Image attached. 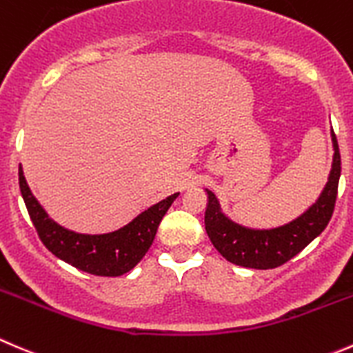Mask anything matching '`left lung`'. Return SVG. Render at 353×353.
Returning <instances> with one entry per match:
<instances>
[{
	"label": "left lung",
	"instance_id": "1",
	"mask_svg": "<svg viewBox=\"0 0 353 353\" xmlns=\"http://www.w3.org/2000/svg\"><path fill=\"white\" fill-rule=\"evenodd\" d=\"M333 163L323 193L300 217L272 229H252L236 224L225 217L219 200L207 190L208 203L205 210V229L212 245L231 263L248 269H274L288 262L316 239L330 222L338 194V181L341 174V159L338 141L331 131Z\"/></svg>",
	"mask_w": 353,
	"mask_h": 353
}]
</instances>
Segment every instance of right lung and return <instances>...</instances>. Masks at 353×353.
I'll list each match as a JSON object with an SVG mask.
<instances>
[{"instance_id":"obj_1","label":"right lung","mask_w":353,"mask_h":353,"mask_svg":"<svg viewBox=\"0 0 353 353\" xmlns=\"http://www.w3.org/2000/svg\"><path fill=\"white\" fill-rule=\"evenodd\" d=\"M19 184L30 221L43 245L54 256L74 268L108 278L122 276L136 268V263L152 246L160 221L179 194L174 193L165 200L152 205L117 231L105 234H81L61 228L44 212L36 196L30 193V188L27 186L22 165L19 167Z\"/></svg>"}]
</instances>
